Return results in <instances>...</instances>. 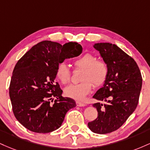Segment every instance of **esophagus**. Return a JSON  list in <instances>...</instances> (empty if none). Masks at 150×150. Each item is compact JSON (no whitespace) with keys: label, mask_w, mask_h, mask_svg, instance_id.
<instances>
[{"label":"esophagus","mask_w":150,"mask_h":150,"mask_svg":"<svg viewBox=\"0 0 150 150\" xmlns=\"http://www.w3.org/2000/svg\"><path fill=\"white\" fill-rule=\"evenodd\" d=\"M76 105L77 106H79V107H83V106H86V104L83 103L82 102H80V101H76Z\"/></svg>","instance_id":"esophagus-1"}]
</instances>
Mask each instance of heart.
I'll return each mask as SVG.
<instances>
[{"mask_svg": "<svg viewBox=\"0 0 150 150\" xmlns=\"http://www.w3.org/2000/svg\"><path fill=\"white\" fill-rule=\"evenodd\" d=\"M76 68L82 69L79 83L71 84L64 88L67 96L75 100H83L91 91L92 83L95 86L102 85L106 80L108 68L106 64L100 60H96L91 54L86 53L76 58L74 62ZM56 76L62 83H67L70 81L71 71L64 62L57 65Z\"/></svg>", "mask_w": 150, "mask_h": 150, "instance_id": "b5f03b06", "label": "heart"}]
</instances>
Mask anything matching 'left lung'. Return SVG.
Returning a JSON list of instances; mask_svg holds the SVG:
<instances>
[{"label": "left lung", "instance_id": "left-lung-1", "mask_svg": "<svg viewBox=\"0 0 150 150\" xmlns=\"http://www.w3.org/2000/svg\"><path fill=\"white\" fill-rule=\"evenodd\" d=\"M93 47L107 64L103 86L93 95L98 117L88 123L97 134H107L120 127L138 104L142 79L135 61L115 44L95 43Z\"/></svg>", "mask_w": 150, "mask_h": 150}]
</instances>
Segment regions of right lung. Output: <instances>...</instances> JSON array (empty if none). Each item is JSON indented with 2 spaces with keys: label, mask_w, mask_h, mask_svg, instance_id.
<instances>
[{
  "label": "right lung",
  "mask_w": 150,
  "mask_h": 150,
  "mask_svg": "<svg viewBox=\"0 0 150 150\" xmlns=\"http://www.w3.org/2000/svg\"><path fill=\"white\" fill-rule=\"evenodd\" d=\"M77 42L45 40L34 45L17 62L9 88L13 113L25 127L38 133H48L61 127L67 112L76 106L55 83L57 65L65 59L80 55ZM57 99L53 102V97Z\"/></svg>",
  "instance_id": "right-lung-1"
}]
</instances>
